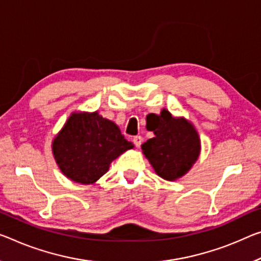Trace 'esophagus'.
Here are the masks:
<instances>
[{
	"label": "esophagus",
	"mask_w": 261,
	"mask_h": 261,
	"mask_svg": "<svg viewBox=\"0 0 261 261\" xmlns=\"http://www.w3.org/2000/svg\"><path fill=\"white\" fill-rule=\"evenodd\" d=\"M142 141H143L142 136H140V135H138V136H134V139H133V142H134V144H135V146L138 147V148L141 147Z\"/></svg>",
	"instance_id": "obj_1"
}]
</instances>
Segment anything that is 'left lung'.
<instances>
[{"instance_id": "1", "label": "left lung", "mask_w": 261, "mask_h": 261, "mask_svg": "<svg viewBox=\"0 0 261 261\" xmlns=\"http://www.w3.org/2000/svg\"><path fill=\"white\" fill-rule=\"evenodd\" d=\"M155 136L141 148L156 174L167 181H176L191 169L200 151L197 130L184 118H175L163 108L158 115Z\"/></svg>"}]
</instances>
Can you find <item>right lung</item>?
I'll return each instance as SVG.
<instances>
[{
	"mask_svg": "<svg viewBox=\"0 0 261 261\" xmlns=\"http://www.w3.org/2000/svg\"><path fill=\"white\" fill-rule=\"evenodd\" d=\"M134 148L119 127L98 112L72 113L52 141L59 169L71 181L93 184L106 174L112 161Z\"/></svg>",
	"mask_w": 261,
	"mask_h": 261,
	"instance_id": "add662e5",
	"label": "right lung"
}]
</instances>
